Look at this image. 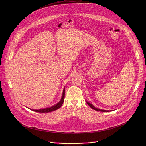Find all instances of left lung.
Returning <instances> with one entry per match:
<instances>
[{"label":"left lung","instance_id":"1","mask_svg":"<svg viewBox=\"0 0 146 146\" xmlns=\"http://www.w3.org/2000/svg\"><path fill=\"white\" fill-rule=\"evenodd\" d=\"M86 102L87 103V104H88L89 106H90V107L92 109H93V110H96V111H101V112H108V111H110L103 110H101V109L97 108H96V107H94L92 104H90V103H89V102H87V101H86Z\"/></svg>","mask_w":146,"mask_h":146}]
</instances>
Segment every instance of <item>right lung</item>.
I'll return each instance as SVG.
<instances>
[{
  "instance_id": "add662e5",
  "label": "right lung",
  "mask_w": 146,
  "mask_h": 146,
  "mask_svg": "<svg viewBox=\"0 0 146 146\" xmlns=\"http://www.w3.org/2000/svg\"><path fill=\"white\" fill-rule=\"evenodd\" d=\"M64 88L63 90L62 96L61 98V100H60V101L59 102H58L57 104H54V106H52V107H48L46 108H44V109H40V110H31L32 111H34L35 112H40V113H48V112H52L53 111H55L57 109H58L59 108H60L63 103V101H64Z\"/></svg>"
}]
</instances>
